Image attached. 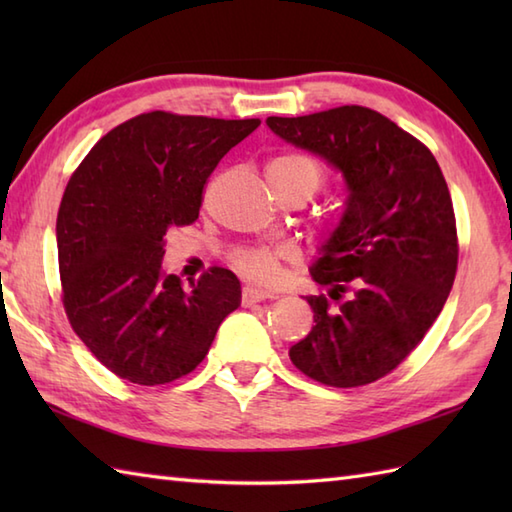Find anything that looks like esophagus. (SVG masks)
Here are the masks:
<instances>
[{"label": "esophagus", "mask_w": 512, "mask_h": 512, "mask_svg": "<svg viewBox=\"0 0 512 512\" xmlns=\"http://www.w3.org/2000/svg\"><path fill=\"white\" fill-rule=\"evenodd\" d=\"M264 299H275V295H273V292L259 290V288H253V286L242 288V303H244V306H253V303H259Z\"/></svg>", "instance_id": "34e87169"}]
</instances>
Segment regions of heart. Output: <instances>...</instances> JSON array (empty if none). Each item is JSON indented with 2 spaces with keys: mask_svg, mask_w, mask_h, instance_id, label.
<instances>
[{
  "mask_svg": "<svg viewBox=\"0 0 512 512\" xmlns=\"http://www.w3.org/2000/svg\"><path fill=\"white\" fill-rule=\"evenodd\" d=\"M268 178L279 189L308 187L317 191L325 178V169L306 151H286L270 160ZM228 259L248 281L270 288L279 284L284 266L299 262V253L288 244H244L233 248Z\"/></svg>",
  "mask_w": 512,
  "mask_h": 512,
  "instance_id": "b5f03b06",
  "label": "heart"
}]
</instances>
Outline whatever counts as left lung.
<instances>
[{"label": "left lung", "mask_w": 512, "mask_h": 512, "mask_svg": "<svg viewBox=\"0 0 512 512\" xmlns=\"http://www.w3.org/2000/svg\"><path fill=\"white\" fill-rule=\"evenodd\" d=\"M266 123L339 167L350 191L312 268L330 295L306 297L314 325L290 361L328 387L374 383L416 350L451 292L460 246L447 180L427 145L363 105Z\"/></svg>", "instance_id": "left-lung-1"}]
</instances>
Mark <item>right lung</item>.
Returning <instances> with one entry per match:
<instances>
[{
    "mask_svg": "<svg viewBox=\"0 0 512 512\" xmlns=\"http://www.w3.org/2000/svg\"><path fill=\"white\" fill-rule=\"evenodd\" d=\"M259 123L138 114L70 176L57 215L63 310L118 378L154 387L191 374L237 310L242 290L231 270L211 266L191 290L165 275L162 237L198 220L217 162Z\"/></svg>",
    "mask_w": 512,
    "mask_h": 512,
    "instance_id": "right-lung-1",
    "label": "right lung"
}]
</instances>
